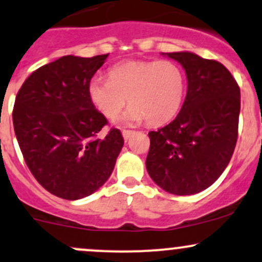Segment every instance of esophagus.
I'll return each instance as SVG.
<instances>
[{
	"instance_id": "34e87169",
	"label": "esophagus",
	"mask_w": 262,
	"mask_h": 262,
	"mask_svg": "<svg viewBox=\"0 0 262 262\" xmlns=\"http://www.w3.org/2000/svg\"><path fill=\"white\" fill-rule=\"evenodd\" d=\"M122 134H123V138H124V140L126 142V140L130 138L132 134H133V132H132V130H123Z\"/></svg>"
}]
</instances>
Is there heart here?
<instances>
[{"mask_svg": "<svg viewBox=\"0 0 262 262\" xmlns=\"http://www.w3.org/2000/svg\"><path fill=\"white\" fill-rule=\"evenodd\" d=\"M185 88V74L177 63L128 61L114 66L109 78L94 77L88 91L92 103L108 119L116 118L128 99L130 107L120 119L123 124L148 119L149 124L159 125L177 116Z\"/></svg>", "mask_w": 262, "mask_h": 262, "instance_id": "obj_1", "label": "heart"}]
</instances>
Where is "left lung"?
Returning a JSON list of instances; mask_svg holds the SVG:
<instances>
[{
  "mask_svg": "<svg viewBox=\"0 0 262 262\" xmlns=\"http://www.w3.org/2000/svg\"><path fill=\"white\" fill-rule=\"evenodd\" d=\"M182 64L188 92L171 123L150 132L146 170L174 195L205 190L223 174L237 140L240 88L231 73L191 52L163 53Z\"/></svg>",
  "mask_w": 262,
  "mask_h": 262,
  "instance_id": "obj_1",
  "label": "left lung"
}]
</instances>
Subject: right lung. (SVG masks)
<instances>
[{
	"instance_id": "right-lung-1",
	"label": "right lung",
	"mask_w": 262,
	"mask_h": 262,
	"mask_svg": "<svg viewBox=\"0 0 262 262\" xmlns=\"http://www.w3.org/2000/svg\"><path fill=\"white\" fill-rule=\"evenodd\" d=\"M107 57L63 56L34 71L17 93L13 128L25 162L37 182L62 199L98 190L124 144L118 129L99 138L108 122L89 98L92 77Z\"/></svg>"
}]
</instances>
